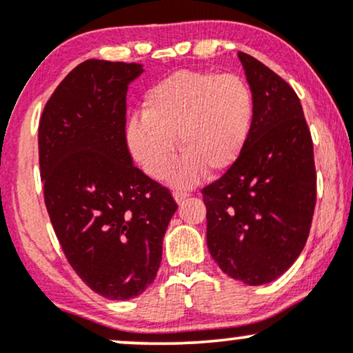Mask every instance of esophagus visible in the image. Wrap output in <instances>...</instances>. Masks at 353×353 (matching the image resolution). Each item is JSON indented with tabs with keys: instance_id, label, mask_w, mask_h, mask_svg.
Here are the masks:
<instances>
[{
	"instance_id": "esophagus-1",
	"label": "esophagus",
	"mask_w": 353,
	"mask_h": 353,
	"mask_svg": "<svg viewBox=\"0 0 353 353\" xmlns=\"http://www.w3.org/2000/svg\"><path fill=\"white\" fill-rule=\"evenodd\" d=\"M172 196L176 202H182L184 199H188L189 192H185V190H176V192H172Z\"/></svg>"
}]
</instances>
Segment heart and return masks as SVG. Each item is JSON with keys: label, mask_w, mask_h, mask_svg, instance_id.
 <instances>
[{"label": "heart", "mask_w": 353, "mask_h": 353, "mask_svg": "<svg viewBox=\"0 0 353 353\" xmlns=\"http://www.w3.org/2000/svg\"><path fill=\"white\" fill-rule=\"evenodd\" d=\"M254 123V96L234 74L177 71L157 81L143 98V116L125 125L132 157L154 179L169 174L176 188H190L205 171H228L244 152Z\"/></svg>", "instance_id": "1"}]
</instances>
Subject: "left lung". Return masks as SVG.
Listing matches in <instances>:
<instances>
[{
  "label": "left lung",
  "instance_id": "obj_1",
  "mask_svg": "<svg viewBox=\"0 0 353 353\" xmlns=\"http://www.w3.org/2000/svg\"><path fill=\"white\" fill-rule=\"evenodd\" d=\"M237 56L254 96V123L237 163L202 189L208 247L222 272L262 285L294 264L309 237L314 144L294 89L261 61Z\"/></svg>",
  "mask_w": 353,
  "mask_h": 353
}]
</instances>
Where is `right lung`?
Here are the masks:
<instances>
[{
	"label": "right lung",
	"mask_w": 353,
	"mask_h": 353,
	"mask_svg": "<svg viewBox=\"0 0 353 353\" xmlns=\"http://www.w3.org/2000/svg\"><path fill=\"white\" fill-rule=\"evenodd\" d=\"M143 64L88 59L66 76L39 119L44 204L63 252L94 292L129 301L151 285L177 204L134 168L125 94Z\"/></svg>",
	"instance_id": "1"
}]
</instances>
